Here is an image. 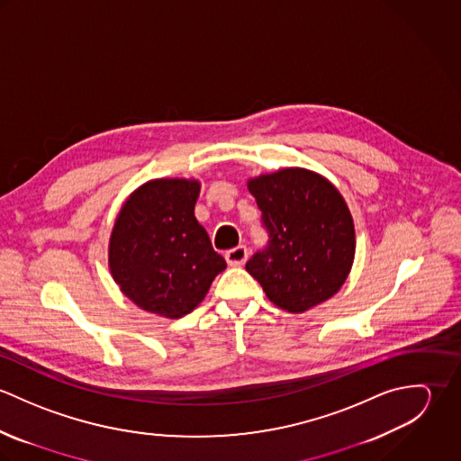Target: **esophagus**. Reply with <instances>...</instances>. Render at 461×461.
<instances>
[{"label": "esophagus", "mask_w": 461, "mask_h": 461, "mask_svg": "<svg viewBox=\"0 0 461 461\" xmlns=\"http://www.w3.org/2000/svg\"><path fill=\"white\" fill-rule=\"evenodd\" d=\"M249 258V250L245 245H240L236 249H230L225 252V259L229 266H243Z\"/></svg>", "instance_id": "esophagus-1"}]
</instances>
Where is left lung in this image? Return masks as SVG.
<instances>
[{
    "label": "left lung",
    "mask_w": 461,
    "mask_h": 461,
    "mask_svg": "<svg viewBox=\"0 0 461 461\" xmlns=\"http://www.w3.org/2000/svg\"><path fill=\"white\" fill-rule=\"evenodd\" d=\"M263 211L269 243L247 271L269 302L300 314L331 298L355 259V225L349 207L327 177L300 167L249 179Z\"/></svg>",
    "instance_id": "obj_1"
}]
</instances>
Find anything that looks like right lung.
<instances>
[{
    "label": "right lung",
    "instance_id": "1",
    "mask_svg": "<svg viewBox=\"0 0 461 461\" xmlns=\"http://www.w3.org/2000/svg\"><path fill=\"white\" fill-rule=\"evenodd\" d=\"M197 179L143 183L122 203L112 229L108 266L141 311L179 320L197 309L227 267L195 218Z\"/></svg>",
    "mask_w": 461,
    "mask_h": 461
}]
</instances>
